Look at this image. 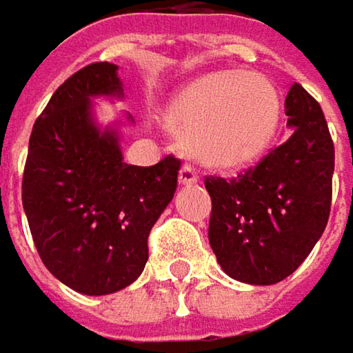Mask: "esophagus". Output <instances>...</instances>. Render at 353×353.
I'll return each mask as SVG.
<instances>
[{
  "instance_id": "34e87169",
  "label": "esophagus",
  "mask_w": 353,
  "mask_h": 353,
  "mask_svg": "<svg viewBox=\"0 0 353 353\" xmlns=\"http://www.w3.org/2000/svg\"><path fill=\"white\" fill-rule=\"evenodd\" d=\"M177 181H179V185H192V183H198V176L194 174V170H192V168L183 165V168L179 170V177H177Z\"/></svg>"
}]
</instances>
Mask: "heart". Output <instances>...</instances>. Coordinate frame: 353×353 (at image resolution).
Wrapping results in <instances>:
<instances>
[{
  "mask_svg": "<svg viewBox=\"0 0 353 353\" xmlns=\"http://www.w3.org/2000/svg\"><path fill=\"white\" fill-rule=\"evenodd\" d=\"M161 121L179 137L188 159L214 172H236L271 147L281 123V99L261 74L216 70L174 90Z\"/></svg>",
  "mask_w": 353,
  "mask_h": 353,
  "instance_id": "heart-1",
  "label": "heart"
}]
</instances>
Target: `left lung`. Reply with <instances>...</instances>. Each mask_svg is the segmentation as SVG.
<instances>
[{
    "instance_id": "8db88e82",
    "label": "left lung",
    "mask_w": 353,
    "mask_h": 353,
    "mask_svg": "<svg viewBox=\"0 0 353 353\" xmlns=\"http://www.w3.org/2000/svg\"><path fill=\"white\" fill-rule=\"evenodd\" d=\"M291 137L236 179L206 177L208 241L228 276L248 285L287 279L321 239L332 206L334 141L301 84L287 101Z\"/></svg>"
}]
</instances>
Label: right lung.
<instances>
[{"label": "right lung", "instance_id": "add662e5", "mask_svg": "<svg viewBox=\"0 0 353 353\" xmlns=\"http://www.w3.org/2000/svg\"><path fill=\"white\" fill-rule=\"evenodd\" d=\"M119 66L94 62L52 94L34 123L21 202L42 263L82 295L129 287L149 259L147 236L172 202L179 161L151 168L123 161L121 133L97 119V99H123Z\"/></svg>", "mask_w": 353, "mask_h": 353}]
</instances>
